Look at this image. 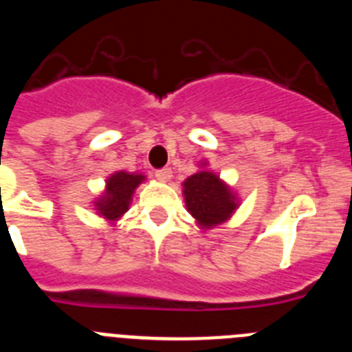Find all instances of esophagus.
<instances>
[{
  "mask_svg": "<svg viewBox=\"0 0 352 352\" xmlns=\"http://www.w3.org/2000/svg\"><path fill=\"white\" fill-rule=\"evenodd\" d=\"M155 176H157V179H160V182H169V179L173 178V170H170V167H164V169L155 170Z\"/></svg>",
  "mask_w": 352,
  "mask_h": 352,
  "instance_id": "obj_1",
  "label": "esophagus"
}]
</instances>
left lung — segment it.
Returning <instances> with one entry per match:
<instances>
[{"label": "left lung", "instance_id": "8db88e82", "mask_svg": "<svg viewBox=\"0 0 352 352\" xmlns=\"http://www.w3.org/2000/svg\"><path fill=\"white\" fill-rule=\"evenodd\" d=\"M204 167H208L206 162H203V169L183 182V195L186 210L197 226L201 229H213L231 219L238 210L239 199L219 174Z\"/></svg>", "mask_w": 352, "mask_h": 352}]
</instances>
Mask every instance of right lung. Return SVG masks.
Listing matches in <instances>:
<instances>
[{
	"label": "right lung",
	"mask_w": 352,
	"mask_h": 352,
	"mask_svg": "<svg viewBox=\"0 0 352 352\" xmlns=\"http://www.w3.org/2000/svg\"><path fill=\"white\" fill-rule=\"evenodd\" d=\"M146 179L144 174L116 170L105 179V190L100 197L95 199L96 213L104 217L107 222H116L129 211L133 192Z\"/></svg>",
	"instance_id": "obj_1"
}]
</instances>
